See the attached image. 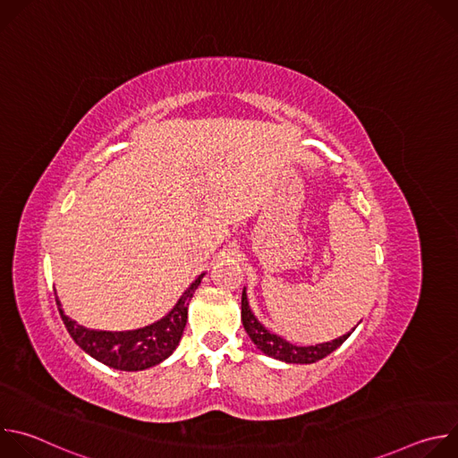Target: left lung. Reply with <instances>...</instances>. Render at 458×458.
<instances>
[{"label":"left lung","instance_id":"left-lung-1","mask_svg":"<svg viewBox=\"0 0 458 458\" xmlns=\"http://www.w3.org/2000/svg\"><path fill=\"white\" fill-rule=\"evenodd\" d=\"M241 318H242V326L246 334L250 335L251 343L270 357L284 360V362H293V364H311L317 362L320 359H324L326 355H330L332 352H335L350 335H343L332 343H322V344H315V346H295L288 341H284L283 337L268 332L263 324H260L255 315L251 313L250 306H248V299H246V292H242V299H241ZM355 330V328H353Z\"/></svg>","mask_w":458,"mask_h":458}]
</instances>
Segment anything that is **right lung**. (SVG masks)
Masks as SVG:
<instances>
[{"mask_svg":"<svg viewBox=\"0 0 458 458\" xmlns=\"http://www.w3.org/2000/svg\"><path fill=\"white\" fill-rule=\"evenodd\" d=\"M203 276L205 274L191 283L166 317L134 332H98L83 328L63 313L59 299H55V302L71 337L81 350L110 368L138 371L163 362L177 348L188 318V302L201 284Z\"/></svg>","mask_w":458,"mask_h":458,"instance_id":"add662e5","label":"right lung"}]
</instances>
